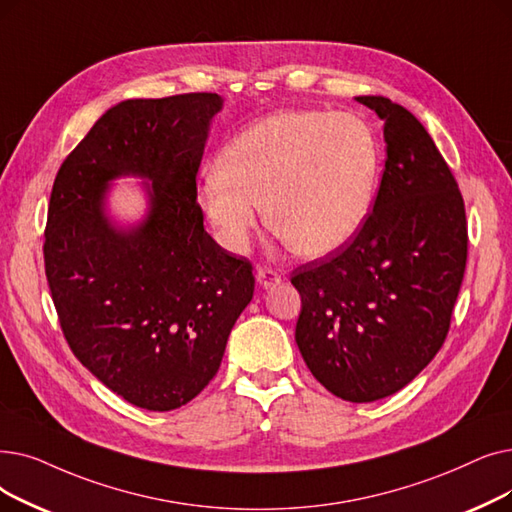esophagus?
<instances>
[{
  "label": "esophagus",
  "mask_w": 512,
  "mask_h": 512,
  "mask_svg": "<svg viewBox=\"0 0 512 512\" xmlns=\"http://www.w3.org/2000/svg\"><path fill=\"white\" fill-rule=\"evenodd\" d=\"M255 278H257V284H259L261 288H270V286H274V284L280 282V274H278L276 270H272V268H265V265H263V268L257 270Z\"/></svg>",
  "instance_id": "34e87169"
}]
</instances>
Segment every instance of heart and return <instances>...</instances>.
<instances>
[{
  "mask_svg": "<svg viewBox=\"0 0 512 512\" xmlns=\"http://www.w3.org/2000/svg\"><path fill=\"white\" fill-rule=\"evenodd\" d=\"M379 169V142L360 117L286 110L238 133L198 201L234 253L249 249L265 207L268 228L288 249L324 257L364 226Z\"/></svg>",
  "mask_w": 512,
  "mask_h": 512,
  "instance_id": "b5f03b06",
  "label": "heart"
}]
</instances>
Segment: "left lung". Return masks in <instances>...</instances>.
Returning a JSON list of instances; mask_svg holds the SVG:
<instances>
[{
  "instance_id": "1",
  "label": "left lung",
  "mask_w": 512,
  "mask_h": 512,
  "mask_svg": "<svg viewBox=\"0 0 512 512\" xmlns=\"http://www.w3.org/2000/svg\"><path fill=\"white\" fill-rule=\"evenodd\" d=\"M387 159L372 211L345 247L299 265L295 341L311 374L345 402L404 389L448 337L469 253L460 188L422 123L383 96Z\"/></svg>"
}]
</instances>
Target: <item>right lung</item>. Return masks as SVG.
<instances>
[{"mask_svg":"<svg viewBox=\"0 0 512 512\" xmlns=\"http://www.w3.org/2000/svg\"><path fill=\"white\" fill-rule=\"evenodd\" d=\"M217 94L125 100L60 165L43 261L62 335L75 358L129 404L167 412L219 370L230 330L255 291L253 265L205 232L196 201ZM152 179L151 211L117 231L105 184Z\"/></svg>","mask_w":512,"mask_h":512,"instance_id":"right-lung-1","label":"right lung"}]
</instances>
